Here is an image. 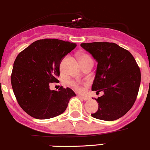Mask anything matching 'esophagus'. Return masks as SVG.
I'll use <instances>...</instances> for the list:
<instances>
[{
  "instance_id": "obj_1",
  "label": "esophagus",
  "mask_w": 150,
  "mask_h": 150,
  "mask_svg": "<svg viewBox=\"0 0 150 150\" xmlns=\"http://www.w3.org/2000/svg\"><path fill=\"white\" fill-rule=\"evenodd\" d=\"M78 97H79V98H81V99L85 100V101H86V100H89V98H88V97L81 96V95H78Z\"/></svg>"
}]
</instances>
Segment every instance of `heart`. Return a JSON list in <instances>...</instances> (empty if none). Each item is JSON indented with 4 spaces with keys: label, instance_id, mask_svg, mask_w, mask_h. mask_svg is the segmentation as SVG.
<instances>
[{
    "label": "heart",
    "instance_id": "b5f03b06",
    "mask_svg": "<svg viewBox=\"0 0 150 150\" xmlns=\"http://www.w3.org/2000/svg\"><path fill=\"white\" fill-rule=\"evenodd\" d=\"M80 62L88 61V60H92L91 58H90L88 55H85V54H82V55H80ZM72 85H73V87H75L77 90H80V91H82V90H83V88H82L80 86H79L78 84L73 83H72Z\"/></svg>",
    "mask_w": 150,
    "mask_h": 150
}]
</instances>
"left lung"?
Returning a JSON list of instances; mask_svg holds the SVG:
<instances>
[{
    "label": "left lung",
    "mask_w": 150,
    "mask_h": 150,
    "mask_svg": "<svg viewBox=\"0 0 150 150\" xmlns=\"http://www.w3.org/2000/svg\"><path fill=\"white\" fill-rule=\"evenodd\" d=\"M80 46L98 62L92 90L104 93L95 99L99 106L92 117L105 121L119 119L131 109L139 91L141 73L136 60L129 51L114 42H94Z\"/></svg>",
    "instance_id": "1"
}]
</instances>
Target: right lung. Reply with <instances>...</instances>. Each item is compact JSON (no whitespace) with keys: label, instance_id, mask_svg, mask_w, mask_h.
Segmentation results:
<instances>
[{"label":"right lung","instance_id":"obj_1","mask_svg":"<svg viewBox=\"0 0 150 150\" xmlns=\"http://www.w3.org/2000/svg\"><path fill=\"white\" fill-rule=\"evenodd\" d=\"M76 46L68 41L42 39L16 57L11 85L19 105L30 116L39 120L58 116L65 111L70 98L76 96L69 88L60 87L58 91L50 89L51 83L58 81L62 59Z\"/></svg>","mask_w":150,"mask_h":150}]
</instances>
